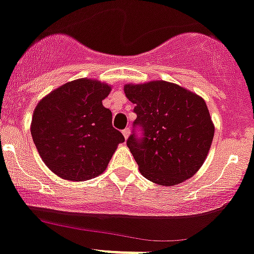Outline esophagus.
Instances as JSON below:
<instances>
[{
  "label": "esophagus",
  "instance_id": "esophagus-1",
  "mask_svg": "<svg viewBox=\"0 0 254 254\" xmlns=\"http://www.w3.org/2000/svg\"><path fill=\"white\" fill-rule=\"evenodd\" d=\"M129 134H130V129H129V127H127V129L123 130V135H124L125 139H127V136H129Z\"/></svg>",
  "mask_w": 254,
  "mask_h": 254
}]
</instances>
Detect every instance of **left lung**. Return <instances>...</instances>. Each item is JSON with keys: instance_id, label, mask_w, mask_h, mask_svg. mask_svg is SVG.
Here are the masks:
<instances>
[{"instance_id": "left-lung-1", "label": "left lung", "mask_w": 254, "mask_h": 254, "mask_svg": "<svg viewBox=\"0 0 254 254\" xmlns=\"http://www.w3.org/2000/svg\"><path fill=\"white\" fill-rule=\"evenodd\" d=\"M142 137L132 132L127 145L144 177L161 186L181 184L207 157L215 127L200 95L174 83L152 80L127 84Z\"/></svg>"}]
</instances>
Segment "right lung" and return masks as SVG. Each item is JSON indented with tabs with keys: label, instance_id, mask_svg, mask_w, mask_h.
<instances>
[{
	"label": "right lung",
	"instance_id": "1",
	"mask_svg": "<svg viewBox=\"0 0 254 254\" xmlns=\"http://www.w3.org/2000/svg\"><path fill=\"white\" fill-rule=\"evenodd\" d=\"M112 87L95 79L72 80L37 104L31 134L51 171L69 181H85L105 171L124 136L103 105Z\"/></svg>",
	"mask_w": 254,
	"mask_h": 254
}]
</instances>
